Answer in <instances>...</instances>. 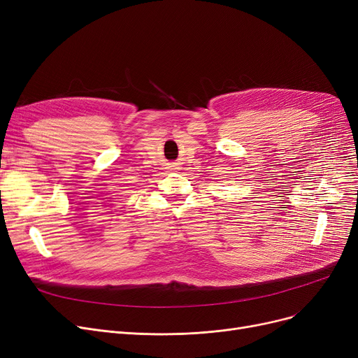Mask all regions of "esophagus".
Instances as JSON below:
<instances>
[{"label": "esophagus", "mask_w": 358, "mask_h": 358, "mask_svg": "<svg viewBox=\"0 0 358 358\" xmlns=\"http://www.w3.org/2000/svg\"><path fill=\"white\" fill-rule=\"evenodd\" d=\"M173 166H174V165H173Z\"/></svg>", "instance_id": "1"}]
</instances>
